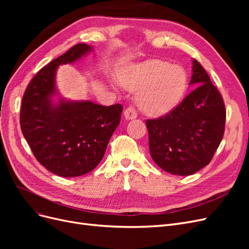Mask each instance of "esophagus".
Returning <instances> with one entry per match:
<instances>
[{"label": "esophagus", "mask_w": 249, "mask_h": 249, "mask_svg": "<svg viewBox=\"0 0 249 249\" xmlns=\"http://www.w3.org/2000/svg\"><path fill=\"white\" fill-rule=\"evenodd\" d=\"M124 117L125 119H134L137 117V111L135 109L133 106L127 107L124 110Z\"/></svg>", "instance_id": "34e87169"}]
</instances>
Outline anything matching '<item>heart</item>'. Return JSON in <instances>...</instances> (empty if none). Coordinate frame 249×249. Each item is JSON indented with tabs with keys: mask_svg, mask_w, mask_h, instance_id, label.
<instances>
[{
	"mask_svg": "<svg viewBox=\"0 0 249 249\" xmlns=\"http://www.w3.org/2000/svg\"><path fill=\"white\" fill-rule=\"evenodd\" d=\"M130 91L138 92V105L147 115H163L175 108L187 88L183 67L162 60H149L133 66L122 78Z\"/></svg>",
	"mask_w": 249,
	"mask_h": 249,
	"instance_id": "heart-1",
	"label": "heart"
}]
</instances>
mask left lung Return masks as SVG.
I'll return each mask as SVG.
<instances>
[{
  "instance_id": "1",
  "label": "left lung",
  "mask_w": 249,
  "mask_h": 249,
  "mask_svg": "<svg viewBox=\"0 0 249 249\" xmlns=\"http://www.w3.org/2000/svg\"><path fill=\"white\" fill-rule=\"evenodd\" d=\"M190 85H195L166 115L147 119L149 153L158 166L177 176H190L211 162L223 138V99L209 74L193 59Z\"/></svg>"
}]
</instances>
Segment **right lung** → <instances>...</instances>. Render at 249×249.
I'll use <instances>...</instances> for the list:
<instances>
[{"instance_id":"obj_1","label":"right lung","mask_w":249,"mask_h":249,"mask_svg":"<svg viewBox=\"0 0 249 249\" xmlns=\"http://www.w3.org/2000/svg\"><path fill=\"white\" fill-rule=\"evenodd\" d=\"M92 48L79 43L35 74L22 96L20 129L36 160L54 175L73 178L93 170L120 123L123 106L71 102L57 94L56 71L73 63Z\"/></svg>"}]
</instances>
